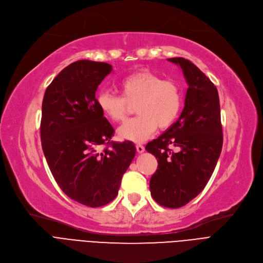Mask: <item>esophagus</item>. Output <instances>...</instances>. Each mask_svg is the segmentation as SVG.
Wrapping results in <instances>:
<instances>
[{
	"instance_id": "34e87169",
	"label": "esophagus",
	"mask_w": 263,
	"mask_h": 263,
	"mask_svg": "<svg viewBox=\"0 0 263 263\" xmlns=\"http://www.w3.org/2000/svg\"><path fill=\"white\" fill-rule=\"evenodd\" d=\"M136 151H138L139 154H142L145 151V147L143 145H141V144H136Z\"/></svg>"
}]
</instances>
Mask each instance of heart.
I'll return each instance as SVG.
<instances>
[{"label":"heart","mask_w":263,"mask_h":263,"mask_svg":"<svg viewBox=\"0 0 263 263\" xmlns=\"http://www.w3.org/2000/svg\"><path fill=\"white\" fill-rule=\"evenodd\" d=\"M121 96L101 91L97 105L102 115L112 122L125 119L135 107L138 117L122 124L119 138L132 142L147 140L159 127L167 129L177 119L182 104L179 86L171 79H163L149 70H141L119 83Z\"/></svg>","instance_id":"1"}]
</instances>
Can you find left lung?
Instances as JSON below:
<instances>
[{
  "label": "left lung",
  "instance_id": "left-lung-1",
  "mask_svg": "<svg viewBox=\"0 0 263 263\" xmlns=\"http://www.w3.org/2000/svg\"><path fill=\"white\" fill-rule=\"evenodd\" d=\"M180 66L188 84L185 107L179 118L145 149L158 159L151 178L154 200L164 208L178 209L195 199L206 186L222 148L219 96L200 68L184 58H170ZM180 148L178 153L169 147Z\"/></svg>",
  "mask_w": 263,
  "mask_h": 263
}]
</instances>
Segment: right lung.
<instances>
[{"label":"right lung","mask_w":263,"mask_h":263,"mask_svg":"<svg viewBox=\"0 0 263 263\" xmlns=\"http://www.w3.org/2000/svg\"><path fill=\"white\" fill-rule=\"evenodd\" d=\"M111 70L104 62L71 63L47 87L42 104L41 141L51 174L68 198L90 208L117 197L136 152L132 142L110 141L114 129L97 105L96 91ZM102 144L107 147L99 152Z\"/></svg>","instance_id":"1"}]
</instances>
